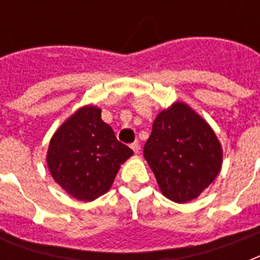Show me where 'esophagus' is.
<instances>
[{
  "label": "esophagus",
  "mask_w": 260,
  "mask_h": 260,
  "mask_svg": "<svg viewBox=\"0 0 260 260\" xmlns=\"http://www.w3.org/2000/svg\"><path fill=\"white\" fill-rule=\"evenodd\" d=\"M131 148L134 150L135 154H139V151H140V144H139V142L132 143V146H131Z\"/></svg>",
  "instance_id": "1"
}]
</instances>
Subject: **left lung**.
<instances>
[{
  "mask_svg": "<svg viewBox=\"0 0 260 260\" xmlns=\"http://www.w3.org/2000/svg\"><path fill=\"white\" fill-rule=\"evenodd\" d=\"M143 154L163 196L178 204L197 198L222 166L221 144L212 126L181 101L156 116Z\"/></svg>",
  "mask_w": 260,
  "mask_h": 260,
  "instance_id": "obj_1",
  "label": "left lung"
}]
</instances>
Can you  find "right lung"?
Instances as JSON below:
<instances>
[{"label": "right lung", "mask_w": 260, "mask_h": 260, "mask_svg": "<svg viewBox=\"0 0 260 260\" xmlns=\"http://www.w3.org/2000/svg\"><path fill=\"white\" fill-rule=\"evenodd\" d=\"M134 155L102 121L101 109L85 105L52 135L47 166L54 181L71 197L90 202L112 187L120 166Z\"/></svg>", "instance_id": "1"}]
</instances>
